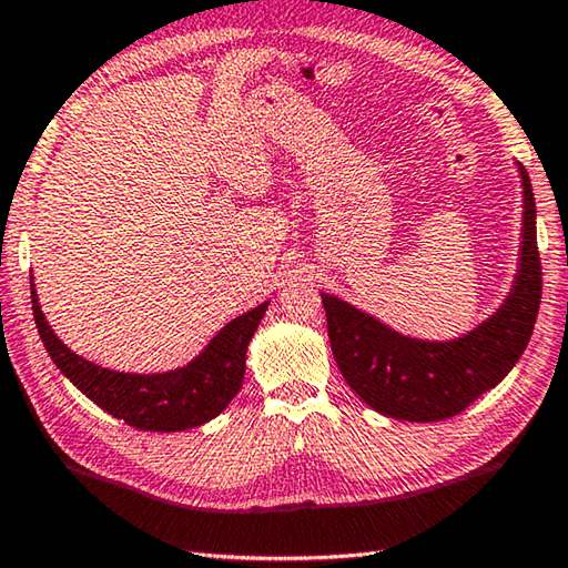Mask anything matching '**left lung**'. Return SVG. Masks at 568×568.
<instances>
[{"instance_id":"1","label":"left lung","mask_w":568,"mask_h":568,"mask_svg":"<svg viewBox=\"0 0 568 568\" xmlns=\"http://www.w3.org/2000/svg\"><path fill=\"white\" fill-rule=\"evenodd\" d=\"M516 165L524 187L518 271L501 307L474 331L454 341L410 338L321 293L333 358L365 406L396 420H446L498 386L524 355L541 303V261L531 180L521 162Z\"/></svg>"}]
</instances>
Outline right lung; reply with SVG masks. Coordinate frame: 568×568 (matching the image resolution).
Masks as SVG:
<instances>
[{
  "mask_svg": "<svg viewBox=\"0 0 568 568\" xmlns=\"http://www.w3.org/2000/svg\"><path fill=\"white\" fill-rule=\"evenodd\" d=\"M30 283L37 331L57 368L110 416L132 428L160 430V434L203 426L227 408L243 386L247 343L271 305V301H265L253 311L237 315L182 368L124 373L102 368L67 348L44 318L32 275Z\"/></svg>",
  "mask_w": 568,
  "mask_h": 568,
  "instance_id": "1",
  "label": "right lung"
}]
</instances>
